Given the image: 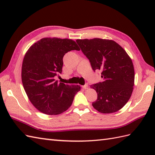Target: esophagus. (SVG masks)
<instances>
[{"instance_id": "esophagus-1", "label": "esophagus", "mask_w": 155, "mask_h": 155, "mask_svg": "<svg viewBox=\"0 0 155 155\" xmlns=\"http://www.w3.org/2000/svg\"><path fill=\"white\" fill-rule=\"evenodd\" d=\"M83 88H84V89H88V84H87L84 85V86H83Z\"/></svg>"}]
</instances>
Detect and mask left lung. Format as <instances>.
I'll use <instances>...</instances> for the list:
<instances>
[{"label":"left lung","mask_w":155,"mask_h":155,"mask_svg":"<svg viewBox=\"0 0 155 155\" xmlns=\"http://www.w3.org/2000/svg\"><path fill=\"white\" fill-rule=\"evenodd\" d=\"M76 41L93 70L101 71L103 81L91 86L97 93V101L92 104L93 107L104 114L119 110L133 91L134 71L131 58L114 41L95 38Z\"/></svg>","instance_id":"left-lung-1"}]
</instances>
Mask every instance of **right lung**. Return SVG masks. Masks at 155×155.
I'll return each mask as SVG.
<instances>
[{"instance_id": "add662e5", "label": "right lung", "mask_w": 155, "mask_h": 155, "mask_svg": "<svg viewBox=\"0 0 155 155\" xmlns=\"http://www.w3.org/2000/svg\"><path fill=\"white\" fill-rule=\"evenodd\" d=\"M80 51L76 42L68 38H43L26 52L22 65V82L29 100L41 113L57 115L71 106L79 85L58 83L54 77L61 73L64 55Z\"/></svg>"}]
</instances>
